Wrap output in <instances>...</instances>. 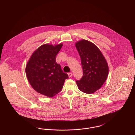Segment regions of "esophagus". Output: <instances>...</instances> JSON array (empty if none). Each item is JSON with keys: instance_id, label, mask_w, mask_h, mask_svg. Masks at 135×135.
<instances>
[{"instance_id": "obj_1", "label": "esophagus", "mask_w": 135, "mask_h": 135, "mask_svg": "<svg viewBox=\"0 0 135 135\" xmlns=\"http://www.w3.org/2000/svg\"><path fill=\"white\" fill-rule=\"evenodd\" d=\"M68 75L69 77H72V73H68Z\"/></svg>"}]
</instances>
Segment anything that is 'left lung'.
Masks as SVG:
<instances>
[{
	"instance_id": "1",
	"label": "left lung",
	"mask_w": 135,
	"mask_h": 135,
	"mask_svg": "<svg viewBox=\"0 0 135 135\" xmlns=\"http://www.w3.org/2000/svg\"><path fill=\"white\" fill-rule=\"evenodd\" d=\"M81 59L83 75L76 83L79 90L92 94L101 88L108 74V66L102 52L96 45L86 40L76 44Z\"/></svg>"
}]
</instances>
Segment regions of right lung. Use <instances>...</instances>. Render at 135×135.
Wrapping results in <instances>:
<instances>
[{
	"label": "right lung",
	"instance_id": "obj_1",
	"mask_svg": "<svg viewBox=\"0 0 135 135\" xmlns=\"http://www.w3.org/2000/svg\"><path fill=\"white\" fill-rule=\"evenodd\" d=\"M63 45L40 46L32 54L26 67L27 79L39 93L52 97L60 92L68 75L63 72L56 57Z\"/></svg>",
	"mask_w": 135,
	"mask_h": 135
}]
</instances>
